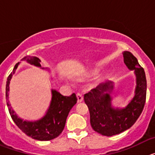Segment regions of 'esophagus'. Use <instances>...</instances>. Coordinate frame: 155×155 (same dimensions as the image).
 Segmentation results:
<instances>
[{"label":"esophagus","instance_id":"34e87169","mask_svg":"<svg viewBox=\"0 0 155 155\" xmlns=\"http://www.w3.org/2000/svg\"><path fill=\"white\" fill-rule=\"evenodd\" d=\"M77 98H78V102H81L83 101V99H84V97H83V95L81 94L78 93L77 94Z\"/></svg>","mask_w":155,"mask_h":155}]
</instances>
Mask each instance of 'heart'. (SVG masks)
<instances>
[{"mask_svg": "<svg viewBox=\"0 0 155 155\" xmlns=\"http://www.w3.org/2000/svg\"><path fill=\"white\" fill-rule=\"evenodd\" d=\"M99 73V71L98 70H94V71H91L90 73H87L84 75V77H81V78H78V81H83L86 78H93V77H95Z\"/></svg>", "mask_w": 155, "mask_h": 155, "instance_id": "heart-1", "label": "heart"}]
</instances>
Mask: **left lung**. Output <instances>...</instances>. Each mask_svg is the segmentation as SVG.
I'll use <instances>...</instances> for the list:
<instances>
[{
    "mask_svg": "<svg viewBox=\"0 0 155 155\" xmlns=\"http://www.w3.org/2000/svg\"><path fill=\"white\" fill-rule=\"evenodd\" d=\"M123 55L124 64L130 71H134L136 76L134 96L125 107H114L112 104L113 82L98 85L84 96L89 109L91 127L103 136H113L130 128L141 114L146 101L147 81L144 70L132 53L124 51Z\"/></svg>",
    "mask_w": 155,
    "mask_h": 155,
    "instance_id": "left-lung-1",
    "label": "left lung"
}]
</instances>
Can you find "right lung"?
<instances>
[{"mask_svg":"<svg viewBox=\"0 0 155 155\" xmlns=\"http://www.w3.org/2000/svg\"><path fill=\"white\" fill-rule=\"evenodd\" d=\"M22 61H26L28 64L37 68L41 67V61L36 57H25L21 59ZM20 63L15 64L13 71L8 76L6 84V99L8 111L15 124L20 130L32 139L41 141L50 140L57 137L62 133L65 127L66 120L69 112L74 105L77 103L76 94L74 93L71 96H64L55 89L51 90L52 98L50 106L42 117L37 120H24L18 117L15 112L12 109L10 104L9 91H10V81L15 73L16 70ZM44 69V68H42Z\"/></svg>","mask_w":155,"mask_h":155,"instance_id":"right-lung-1","label":"right lung"}]
</instances>
